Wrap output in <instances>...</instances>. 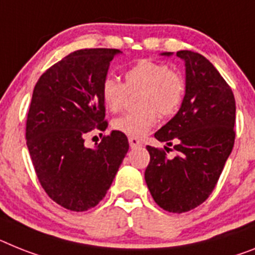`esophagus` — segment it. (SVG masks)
<instances>
[{
  "label": "esophagus",
  "mask_w": 255,
  "mask_h": 255,
  "mask_svg": "<svg viewBox=\"0 0 255 255\" xmlns=\"http://www.w3.org/2000/svg\"><path fill=\"white\" fill-rule=\"evenodd\" d=\"M128 141H129V146L131 147H138L141 145V141L136 137H129Z\"/></svg>",
  "instance_id": "34e87169"
}]
</instances>
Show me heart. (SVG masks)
I'll list each match as a JSON object with an SVG mask.
<instances>
[{"instance_id": "heart-1", "label": "heart", "mask_w": 255, "mask_h": 255, "mask_svg": "<svg viewBox=\"0 0 255 255\" xmlns=\"http://www.w3.org/2000/svg\"><path fill=\"white\" fill-rule=\"evenodd\" d=\"M126 84L114 76H106L101 84V98L105 108L118 113L124 108L129 93L141 91L137 111H132L113 121L115 131L142 137L157 124L158 113L162 117L174 115L183 104L185 80L167 63L140 59L128 68Z\"/></svg>"}]
</instances>
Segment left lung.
<instances>
[{
	"label": "left lung",
	"instance_id": "8db88e82",
	"mask_svg": "<svg viewBox=\"0 0 255 255\" xmlns=\"http://www.w3.org/2000/svg\"><path fill=\"white\" fill-rule=\"evenodd\" d=\"M176 55L185 63V96L177 114L154 137L167 146L174 144L177 154L167 158L163 149L147 145L145 181L158 206L180 214L205 202L217 185L235 144L236 102L204 55L190 50Z\"/></svg>",
	"mask_w": 255,
	"mask_h": 255
}]
</instances>
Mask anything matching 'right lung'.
Segmentation results:
<instances>
[{
	"label": "right lung",
	"instance_id": "add662e5",
	"mask_svg": "<svg viewBox=\"0 0 255 255\" xmlns=\"http://www.w3.org/2000/svg\"><path fill=\"white\" fill-rule=\"evenodd\" d=\"M118 49H81L57 62L36 83L25 138L41 187L71 211H87L105 197L128 151L127 136L111 131L95 147L93 129L105 131L101 84Z\"/></svg>",
	"mask_w": 255,
	"mask_h": 255
}]
</instances>
